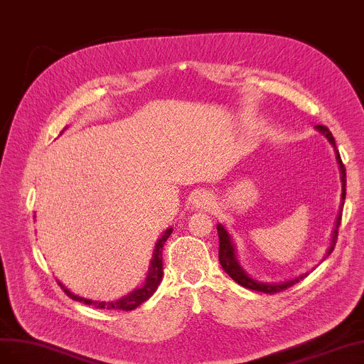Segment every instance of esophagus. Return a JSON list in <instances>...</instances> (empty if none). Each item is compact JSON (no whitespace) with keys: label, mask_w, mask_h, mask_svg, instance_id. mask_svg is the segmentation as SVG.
Instances as JSON below:
<instances>
[{"label":"esophagus","mask_w":364,"mask_h":364,"mask_svg":"<svg viewBox=\"0 0 364 364\" xmlns=\"http://www.w3.org/2000/svg\"><path fill=\"white\" fill-rule=\"evenodd\" d=\"M214 205V196L208 192H199L193 196V207L199 210H210Z\"/></svg>","instance_id":"34e87169"}]
</instances>
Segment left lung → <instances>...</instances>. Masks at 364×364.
I'll return each mask as SVG.
<instances>
[{
  "label": "left lung",
  "mask_w": 364,
  "mask_h": 364,
  "mask_svg": "<svg viewBox=\"0 0 364 364\" xmlns=\"http://www.w3.org/2000/svg\"><path fill=\"white\" fill-rule=\"evenodd\" d=\"M316 130H319L324 136L328 139V142L334 146V153H336V160H338L339 164V168H341V180H342V203H341V210H339V216L338 219H336V226H334V231H333V238H331V245L327 250V257L333 252L334 246H336V240H338V230H339V225H341V219H342V207H343V203H345V195H346V171H345V165L342 164V159H341V154H339V150L338 146H336V142H334V138L331 132L326 127V126H316ZM218 232H219V261H220V265L223 270L230 274L238 285L245 287L247 289H252V291H259V292H265V294H276V292H280L284 291L295 284H299V282L301 279H304L307 274H301L299 277L295 279H291V280H287L284 282V284H262V282H258L255 280L252 277H249L243 268H241L238 259H237V255H235V247L232 245V240L230 237V234H228V231L225 230V228L222 225H218Z\"/></svg>",
  "instance_id": "1"
}]
</instances>
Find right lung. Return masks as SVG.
I'll use <instances>...</instances> for the list:
<instances>
[{"label": "right lung", "instance_id": "obj_1", "mask_svg": "<svg viewBox=\"0 0 364 364\" xmlns=\"http://www.w3.org/2000/svg\"><path fill=\"white\" fill-rule=\"evenodd\" d=\"M63 133V132H61ZM172 234V228H168V230L164 232L157 243L154 246V252H153V258L150 261V268H148V274L145 277V282L142 284L141 288L134 289L133 292H130L126 297L119 299L117 301H91L82 297H77V295L72 294L69 289H67L61 282H58V285L61 287V289L69 295V297L75 301L79 303H85L88 306H94L96 309H106V311H133V309H136L139 304H142L145 300H148L154 294V291L157 289L161 276H164V264H161V250H164L165 246V241L169 238V235Z\"/></svg>", "mask_w": 364, "mask_h": 364}]
</instances>
